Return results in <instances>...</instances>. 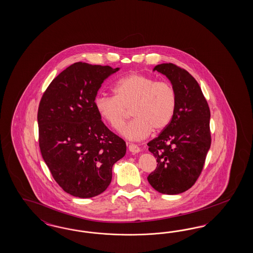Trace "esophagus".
<instances>
[{
  "instance_id": "1",
  "label": "esophagus",
  "mask_w": 253,
  "mask_h": 253,
  "mask_svg": "<svg viewBox=\"0 0 253 253\" xmlns=\"http://www.w3.org/2000/svg\"><path fill=\"white\" fill-rule=\"evenodd\" d=\"M129 150H130V152L133 154L139 153L141 151L140 147L137 145H134V144H130L129 145Z\"/></svg>"
}]
</instances>
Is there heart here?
Returning <instances> with one entry per match:
<instances>
[{"label": "heart", "instance_id": "1", "mask_svg": "<svg viewBox=\"0 0 253 253\" xmlns=\"http://www.w3.org/2000/svg\"><path fill=\"white\" fill-rule=\"evenodd\" d=\"M113 92L114 96L96 97L94 107L100 117L116 130L122 127L130 108L133 120L120 130L130 141L147 137L152 130H164L175 113L176 92L166 82L133 73L122 78Z\"/></svg>", "mask_w": 253, "mask_h": 253}]
</instances>
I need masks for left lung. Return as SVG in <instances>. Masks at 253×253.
I'll list each match as a JSON object with an SVG mask.
<instances>
[{"mask_svg":"<svg viewBox=\"0 0 253 253\" xmlns=\"http://www.w3.org/2000/svg\"><path fill=\"white\" fill-rule=\"evenodd\" d=\"M155 70L168 78L177 105L171 122L147 144L158 162L147 180L161 194L177 195L188 190L202 170L211 142V112L198 82L186 70L171 63Z\"/></svg>","mask_w":253,"mask_h":253,"instance_id":"8db88e82","label":"left lung"}]
</instances>
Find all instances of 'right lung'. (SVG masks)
Returning <instances> with one entry per match:
<instances>
[{"mask_svg":"<svg viewBox=\"0 0 253 253\" xmlns=\"http://www.w3.org/2000/svg\"><path fill=\"white\" fill-rule=\"evenodd\" d=\"M120 68L78 62L54 78L40 102L39 143L43 161L64 191L81 199L105 191L126 144L94 107L104 81Z\"/></svg>","mask_w":253,"mask_h":253,"instance_id":"add662e5","label":"right lung"}]
</instances>
